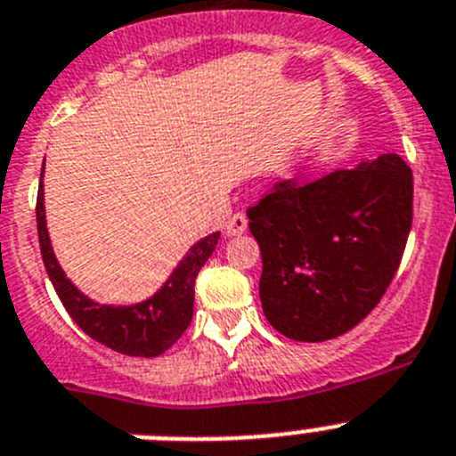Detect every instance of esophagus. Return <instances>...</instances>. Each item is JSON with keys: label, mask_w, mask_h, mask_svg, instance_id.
Masks as SVG:
<instances>
[{"label": "esophagus", "mask_w": 456, "mask_h": 456, "mask_svg": "<svg viewBox=\"0 0 456 456\" xmlns=\"http://www.w3.org/2000/svg\"><path fill=\"white\" fill-rule=\"evenodd\" d=\"M247 216H244V212H235V215L231 216V219L225 221V232L228 235H241V232L247 231Z\"/></svg>", "instance_id": "obj_1"}]
</instances>
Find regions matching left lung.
<instances>
[{
  "instance_id": "obj_1",
  "label": "left lung",
  "mask_w": 456,
  "mask_h": 456,
  "mask_svg": "<svg viewBox=\"0 0 456 456\" xmlns=\"http://www.w3.org/2000/svg\"><path fill=\"white\" fill-rule=\"evenodd\" d=\"M265 317L289 340L345 336L381 301L413 221V173L388 152L315 183H278L247 209Z\"/></svg>"
}]
</instances>
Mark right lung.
Wrapping results in <instances>:
<instances>
[{
    "instance_id": "add662e5",
    "label": "right lung",
    "mask_w": 456,
    "mask_h": 456,
    "mask_svg": "<svg viewBox=\"0 0 456 456\" xmlns=\"http://www.w3.org/2000/svg\"><path fill=\"white\" fill-rule=\"evenodd\" d=\"M43 178V173H40ZM36 224H38V244L43 265L54 285L63 308L75 320V324L104 347L125 356H159L173 347L178 338L187 331L193 315V285L200 267L208 263V257L215 251L219 232H212L199 244L189 248L187 257L171 273L159 292L143 304L114 308V305H100L86 299L75 285L66 278L54 253L50 247V237L45 228V208H43V183L38 187L36 199Z\"/></svg>"
}]
</instances>
